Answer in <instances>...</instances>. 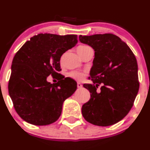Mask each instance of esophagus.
<instances>
[{
    "label": "esophagus",
    "mask_w": 150,
    "mask_h": 150,
    "mask_svg": "<svg viewBox=\"0 0 150 150\" xmlns=\"http://www.w3.org/2000/svg\"><path fill=\"white\" fill-rule=\"evenodd\" d=\"M77 86H78V88H82V84L81 83H78V84H77Z\"/></svg>",
    "instance_id": "34e87169"
}]
</instances>
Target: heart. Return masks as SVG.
Masks as SVG:
<instances>
[{
  "label": "heart",
  "instance_id": "1",
  "mask_svg": "<svg viewBox=\"0 0 150 150\" xmlns=\"http://www.w3.org/2000/svg\"><path fill=\"white\" fill-rule=\"evenodd\" d=\"M90 50H93L90 46H87V45H81L77 48V51H78V54H79L81 57L83 56L84 54H86ZM69 77H71L72 78L75 80H78V81H81L85 78L86 76V73L83 72H81V71H72L69 73Z\"/></svg>",
  "mask_w": 150,
  "mask_h": 150
}]
</instances>
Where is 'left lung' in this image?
Returning a JSON list of instances; mask_svg holds the SVG:
<instances>
[{
  "label": "left lung",
  "mask_w": 150,
  "mask_h": 150,
  "mask_svg": "<svg viewBox=\"0 0 150 150\" xmlns=\"http://www.w3.org/2000/svg\"><path fill=\"white\" fill-rule=\"evenodd\" d=\"M79 40L95 51L90 72L93 83L83 84L91 99L83 105V116L99 126L117 123L129 112L138 93L137 59L128 45L112 33L80 35Z\"/></svg>",
  "instance_id": "8db88e82"
}]
</instances>
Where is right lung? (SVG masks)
<instances>
[{"mask_svg":"<svg viewBox=\"0 0 150 150\" xmlns=\"http://www.w3.org/2000/svg\"><path fill=\"white\" fill-rule=\"evenodd\" d=\"M76 35L40 33L16 53L12 61L8 93L17 114L30 124L46 125L60 117L64 101L77 89V83L62 78L51 84L49 74L59 75L60 58L78 43Z\"/></svg>","mask_w":150,"mask_h":150,"instance_id":"right-lung-1","label":"right lung"}]
</instances>
